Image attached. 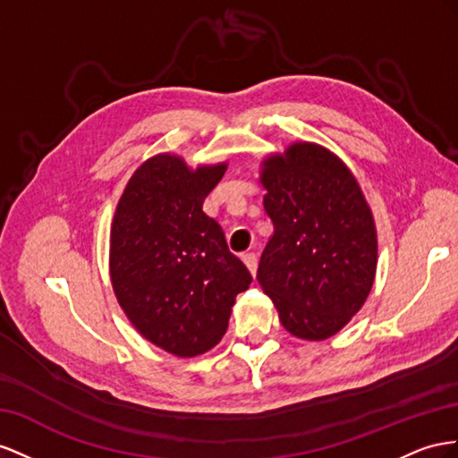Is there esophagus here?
Instances as JSON below:
<instances>
[{
  "label": "esophagus",
  "instance_id": "obj_1",
  "mask_svg": "<svg viewBox=\"0 0 458 458\" xmlns=\"http://www.w3.org/2000/svg\"><path fill=\"white\" fill-rule=\"evenodd\" d=\"M243 263H245V267L250 268V272L251 274H255L257 272V265H259V260H257V255L255 253H243Z\"/></svg>",
  "mask_w": 458,
  "mask_h": 458
}]
</instances>
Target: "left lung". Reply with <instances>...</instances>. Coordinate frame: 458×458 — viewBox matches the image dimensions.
Returning <instances> with one entry per match:
<instances>
[{
	"mask_svg": "<svg viewBox=\"0 0 458 458\" xmlns=\"http://www.w3.org/2000/svg\"><path fill=\"white\" fill-rule=\"evenodd\" d=\"M274 225L257 270L284 328L307 342L335 335L367 301L377 236L357 178L335 153L295 141L260 163Z\"/></svg>",
	"mask_w": 458,
	"mask_h": 458,
	"instance_id": "1",
	"label": "left lung"
}]
</instances>
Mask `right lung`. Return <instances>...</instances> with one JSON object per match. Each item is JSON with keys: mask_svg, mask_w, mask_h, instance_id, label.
I'll list each match as a JSON object with an SVG mask.
<instances>
[{"mask_svg": "<svg viewBox=\"0 0 458 458\" xmlns=\"http://www.w3.org/2000/svg\"><path fill=\"white\" fill-rule=\"evenodd\" d=\"M226 168H190L180 155H153L128 180L113 216L116 301L148 342L176 357L213 349L226 334L236 295L253 280L218 222L203 213Z\"/></svg>", "mask_w": 458, "mask_h": 458, "instance_id": "obj_1", "label": "right lung"}]
</instances>
